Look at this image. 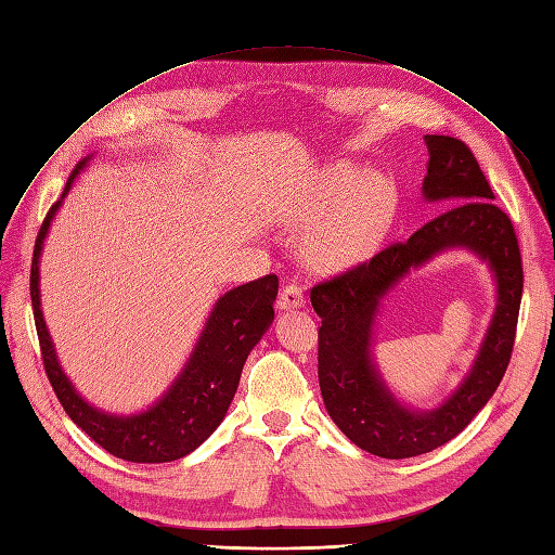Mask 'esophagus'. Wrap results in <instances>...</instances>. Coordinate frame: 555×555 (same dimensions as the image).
Masks as SVG:
<instances>
[{"mask_svg": "<svg viewBox=\"0 0 555 555\" xmlns=\"http://www.w3.org/2000/svg\"><path fill=\"white\" fill-rule=\"evenodd\" d=\"M301 306H304L301 284H296V282L284 284L280 296H278V308L280 310H294V308H301Z\"/></svg>", "mask_w": 555, "mask_h": 555, "instance_id": "esophagus-1", "label": "esophagus"}]
</instances>
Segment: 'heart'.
<instances>
[{"instance_id":"b5f03b06","label":"heart","mask_w":555,"mask_h":555,"mask_svg":"<svg viewBox=\"0 0 555 555\" xmlns=\"http://www.w3.org/2000/svg\"><path fill=\"white\" fill-rule=\"evenodd\" d=\"M397 191L387 177L366 179L352 166L334 168L320 189L294 209V219L310 223L304 247L312 266L336 271L364 261L385 237L395 219Z\"/></svg>"}]
</instances>
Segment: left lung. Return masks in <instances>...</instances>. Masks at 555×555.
<instances>
[{
	"instance_id": "1",
	"label": "left lung",
	"mask_w": 555,
	"mask_h": 555,
	"mask_svg": "<svg viewBox=\"0 0 555 555\" xmlns=\"http://www.w3.org/2000/svg\"><path fill=\"white\" fill-rule=\"evenodd\" d=\"M425 144L429 163L423 196L451 207L409 241L310 289V304L322 318L318 376L324 406L354 446L387 460L415 457L448 443L486 406L512 359L522 296L514 223L495 205L472 149L448 134H425ZM451 246H467L489 261L499 282V306L468 378L439 410L415 412L393 399L372 364V322L389 286Z\"/></svg>"
}]
</instances>
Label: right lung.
I'll return each mask as SVG.
<instances>
[{
  "label": "right lung",
  "mask_w": 555,
  "mask_h": 555,
  "mask_svg": "<svg viewBox=\"0 0 555 555\" xmlns=\"http://www.w3.org/2000/svg\"><path fill=\"white\" fill-rule=\"evenodd\" d=\"M86 166L88 158L77 163V168L72 170L63 196L51 205L35 243L29 296H33L43 369H47L53 392L72 417V423H77L104 451L128 462H172L196 451L227 415L237 383H241L247 354L261 340L266 328L273 324L278 275H266L241 284V287L219 298L209 312L186 366L152 409L138 415H112L91 406L77 395L65 371L60 369L39 306V257L43 237H47L51 221L60 203L67 196L72 182Z\"/></svg>",
  "instance_id": "add662e5"
}]
</instances>
